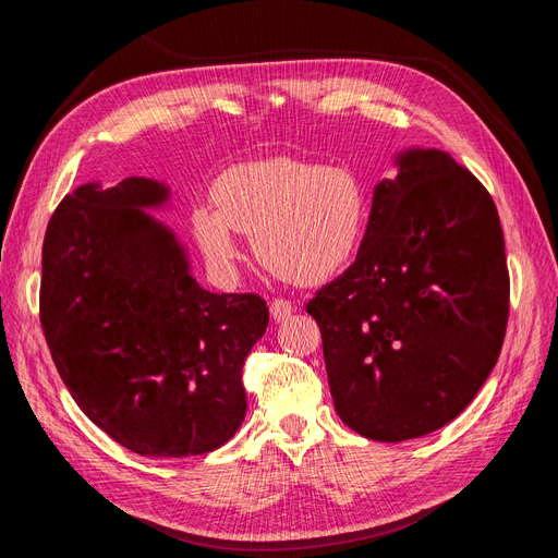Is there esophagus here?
<instances>
[{
    "label": "esophagus",
    "mask_w": 558,
    "mask_h": 558,
    "mask_svg": "<svg viewBox=\"0 0 558 558\" xmlns=\"http://www.w3.org/2000/svg\"><path fill=\"white\" fill-rule=\"evenodd\" d=\"M293 305L289 300H283V298H277V300H272V305H269V314H272V318L277 320V324H281V320H286L289 318L291 314H293Z\"/></svg>",
    "instance_id": "esophagus-1"
}]
</instances>
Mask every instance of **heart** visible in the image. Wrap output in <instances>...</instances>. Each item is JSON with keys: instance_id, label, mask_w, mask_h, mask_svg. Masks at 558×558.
<instances>
[{"instance_id": "b5f03b06", "label": "heart", "mask_w": 558, "mask_h": 558, "mask_svg": "<svg viewBox=\"0 0 558 558\" xmlns=\"http://www.w3.org/2000/svg\"><path fill=\"white\" fill-rule=\"evenodd\" d=\"M216 207H197L193 230L209 265L232 272L253 238L258 260L295 283L326 281L359 251L367 202L342 165L272 158L230 167L214 185Z\"/></svg>"}]
</instances>
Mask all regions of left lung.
Segmentation results:
<instances>
[{"label":"left lung","mask_w":558,"mask_h":558,"mask_svg":"<svg viewBox=\"0 0 558 558\" xmlns=\"http://www.w3.org/2000/svg\"><path fill=\"white\" fill-rule=\"evenodd\" d=\"M344 424L402 442L459 416L492 373L510 272L492 195L445 150L398 156L359 256L307 302Z\"/></svg>","instance_id":"8db88e82"}]
</instances>
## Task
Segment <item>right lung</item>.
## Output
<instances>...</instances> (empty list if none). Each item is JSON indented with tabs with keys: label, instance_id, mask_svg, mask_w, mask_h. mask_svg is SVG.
Instances as JSON below:
<instances>
[{
	"label": "right lung",
	"instance_id": "add662e5",
	"mask_svg": "<svg viewBox=\"0 0 558 558\" xmlns=\"http://www.w3.org/2000/svg\"><path fill=\"white\" fill-rule=\"evenodd\" d=\"M167 197L142 177L66 195L44 238L39 318L95 426L134 453L181 459L242 426V367L269 312L256 293L202 289L174 232L144 211Z\"/></svg>",
	"mask_w": 558,
	"mask_h": 558
}]
</instances>
